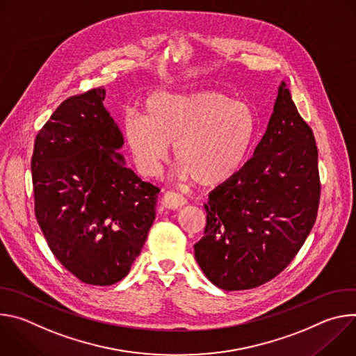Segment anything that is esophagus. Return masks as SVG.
Here are the masks:
<instances>
[{"label": "esophagus", "mask_w": 356, "mask_h": 356, "mask_svg": "<svg viewBox=\"0 0 356 356\" xmlns=\"http://www.w3.org/2000/svg\"><path fill=\"white\" fill-rule=\"evenodd\" d=\"M162 206L165 209H170V210H176V209H180L186 204V198L180 194V193H176V191H166L161 200Z\"/></svg>", "instance_id": "esophagus-1"}]
</instances>
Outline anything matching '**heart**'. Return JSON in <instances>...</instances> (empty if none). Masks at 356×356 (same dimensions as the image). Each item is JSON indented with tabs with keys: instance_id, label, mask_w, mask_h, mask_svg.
<instances>
[{
	"instance_id": "obj_1",
	"label": "heart",
	"mask_w": 356,
	"mask_h": 356,
	"mask_svg": "<svg viewBox=\"0 0 356 356\" xmlns=\"http://www.w3.org/2000/svg\"><path fill=\"white\" fill-rule=\"evenodd\" d=\"M124 138L138 172L158 176L175 146L184 176L201 186H217L245 165L257 132L252 106L221 91L155 94L145 115L128 114Z\"/></svg>"
}]
</instances>
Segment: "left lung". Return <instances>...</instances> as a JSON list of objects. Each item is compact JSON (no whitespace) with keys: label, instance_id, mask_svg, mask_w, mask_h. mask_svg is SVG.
Instances as JSON below:
<instances>
[{"label":"left lung","instance_id":"8db88e82","mask_svg":"<svg viewBox=\"0 0 356 356\" xmlns=\"http://www.w3.org/2000/svg\"><path fill=\"white\" fill-rule=\"evenodd\" d=\"M320 193L313 129L282 83L253 156L204 204V236L194 245L198 266L222 290L270 282L306 242L317 218Z\"/></svg>","mask_w":356,"mask_h":356}]
</instances>
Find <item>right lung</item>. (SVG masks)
I'll use <instances>...</instances> for the list:
<instances>
[{"mask_svg":"<svg viewBox=\"0 0 356 356\" xmlns=\"http://www.w3.org/2000/svg\"><path fill=\"white\" fill-rule=\"evenodd\" d=\"M106 90L70 95L38 132L31 161L35 217L56 259L86 284L122 280L155 220L159 187L118 154L122 134Z\"/></svg>","mask_w":356,"mask_h":356,"instance_id":"obj_1","label":"right lung"}]
</instances>
